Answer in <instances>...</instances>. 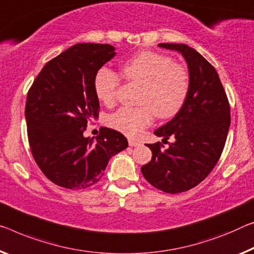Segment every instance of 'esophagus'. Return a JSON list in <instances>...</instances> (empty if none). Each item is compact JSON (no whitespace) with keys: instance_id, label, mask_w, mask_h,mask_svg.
<instances>
[{"instance_id":"1","label":"esophagus","mask_w":254,"mask_h":254,"mask_svg":"<svg viewBox=\"0 0 254 254\" xmlns=\"http://www.w3.org/2000/svg\"><path fill=\"white\" fill-rule=\"evenodd\" d=\"M128 144H129V146L134 147V146H138L139 145V142H137V140H135V139L129 138V139H128Z\"/></svg>"}]
</instances>
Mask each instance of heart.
Returning <instances> with one entry per match:
<instances>
[{
    "label": "heart",
    "mask_w": 254,
    "mask_h": 254,
    "mask_svg": "<svg viewBox=\"0 0 254 254\" xmlns=\"http://www.w3.org/2000/svg\"><path fill=\"white\" fill-rule=\"evenodd\" d=\"M127 80L142 85L139 107H124L111 115L109 123L127 136H138L153 123L154 117L168 119L176 116L184 105L190 91V72L170 57L152 51L136 54L123 65ZM122 76L107 67L97 70L94 91L104 104L115 103Z\"/></svg>",
    "instance_id": "1"
}]
</instances>
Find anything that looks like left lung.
<instances>
[{"instance_id":"obj_1","label":"left lung","mask_w":254,"mask_h":254,"mask_svg":"<svg viewBox=\"0 0 254 254\" xmlns=\"http://www.w3.org/2000/svg\"><path fill=\"white\" fill-rule=\"evenodd\" d=\"M160 48L178 51L190 72V91L181 111L154 131L175 137L167 150L160 142L147 144L152 159L140 170L152 186L176 194L205 179L224 150L231 125V108L219 76L211 64L185 44L161 43Z\"/></svg>"}]
</instances>
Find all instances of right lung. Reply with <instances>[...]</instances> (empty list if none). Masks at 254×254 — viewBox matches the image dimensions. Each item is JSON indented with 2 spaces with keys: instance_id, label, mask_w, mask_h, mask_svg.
I'll return each instance as SVG.
<instances>
[{
  "instance_id": "add662e5",
  "label": "right lung",
  "mask_w": 254,
  "mask_h": 254,
  "mask_svg": "<svg viewBox=\"0 0 254 254\" xmlns=\"http://www.w3.org/2000/svg\"><path fill=\"white\" fill-rule=\"evenodd\" d=\"M109 44L79 43L50 60L27 94L25 117L33 157L58 186L84 190L100 181L109 160L128 146L122 132L101 127L84 137L88 122L99 116L94 77L115 57Z\"/></svg>"
}]
</instances>
